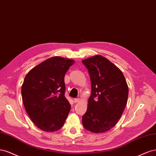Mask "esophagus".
<instances>
[{"instance_id": "esophagus-1", "label": "esophagus", "mask_w": 156, "mask_h": 156, "mask_svg": "<svg viewBox=\"0 0 156 156\" xmlns=\"http://www.w3.org/2000/svg\"><path fill=\"white\" fill-rule=\"evenodd\" d=\"M80 100V99L79 98H74V103H77V102H78Z\"/></svg>"}]
</instances>
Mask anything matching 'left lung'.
I'll use <instances>...</instances> for the list:
<instances>
[{
    "mask_svg": "<svg viewBox=\"0 0 156 156\" xmlns=\"http://www.w3.org/2000/svg\"><path fill=\"white\" fill-rule=\"evenodd\" d=\"M82 62L88 69L91 82V94L82 124L91 132L104 133L122 116L128 101V84L122 71L100 55Z\"/></svg>",
    "mask_w": 156,
    "mask_h": 156,
    "instance_id": "left-lung-1",
    "label": "left lung"
}]
</instances>
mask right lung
<instances>
[{"label": "right lung", "mask_w": 156, "mask_h": 156, "mask_svg": "<svg viewBox=\"0 0 156 156\" xmlns=\"http://www.w3.org/2000/svg\"><path fill=\"white\" fill-rule=\"evenodd\" d=\"M74 63L59 56L50 58L30 71L21 88L25 109L36 126L53 132L62 128L71 105L65 97V74Z\"/></svg>", "instance_id": "obj_1"}]
</instances>
